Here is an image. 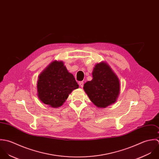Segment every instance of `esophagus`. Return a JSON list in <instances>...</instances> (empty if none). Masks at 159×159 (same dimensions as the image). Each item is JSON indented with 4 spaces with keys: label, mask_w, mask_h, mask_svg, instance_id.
<instances>
[{
    "label": "esophagus",
    "mask_w": 159,
    "mask_h": 159,
    "mask_svg": "<svg viewBox=\"0 0 159 159\" xmlns=\"http://www.w3.org/2000/svg\"><path fill=\"white\" fill-rule=\"evenodd\" d=\"M79 86H80L81 88H82V87H84V82H79Z\"/></svg>",
    "instance_id": "esophagus-1"
}]
</instances>
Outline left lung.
<instances>
[{"mask_svg": "<svg viewBox=\"0 0 159 159\" xmlns=\"http://www.w3.org/2000/svg\"><path fill=\"white\" fill-rule=\"evenodd\" d=\"M92 80L87 82L84 90L91 101L99 108H105L116 102L120 93V80L107 63L95 66Z\"/></svg>", "mask_w": 159, "mask_h": 159, "instance_id": "obj_1", "label": "left lung"}]
</instances>
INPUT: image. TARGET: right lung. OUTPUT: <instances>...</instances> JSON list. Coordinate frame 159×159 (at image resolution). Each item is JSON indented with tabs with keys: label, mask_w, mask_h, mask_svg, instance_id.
I'll list each match as a JSON object with an SVG mask.
<instances>
[{
	"label": "right lung",
	"mask_w": 159,
	"mask_h": 159,
	"mask_svg": "<svg viewBox=\"0 0 159 159\" xmlns=\"http://www.w3.org/2000/svg\"><path fill=\"white\" fill-rule=\"evenodd\" d=\"M79 88L74 75L62 61L55 60L39 75L37 90L39 99L45 104L61 106L71 92Z\"/></svg>",
	"instance_id": "add662e5"
}]
</instances>
